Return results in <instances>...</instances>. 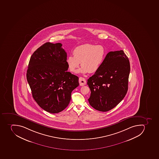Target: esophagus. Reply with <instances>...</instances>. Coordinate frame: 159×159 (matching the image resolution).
<instances>
[{
  "label": "esophagus",
  "instance_id": "obj_1",
  "mask_svg": "<svg viewBox=\"0 0 159 159\" xmlns=\"http://www.w3.org/2000/svg\"><path fill=\"white\" fill-rule=\"evenodd\" d=\"M79 83H80V85L81 86H84L85 85L87 84V81L85 80V79L82 77H80L79 78Z\"/></svg>",
  "mask_w": 159,
  "mask_h": 159
}]
</instances>
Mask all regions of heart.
I'll list each match as a JSON object with an SVG mask.
<instances>
[{
    "mask_svg": "<svg viewBox=\"0 0 159 159\" xmlns=\"http://www.w3.org/2000/svg\"><path fill=\"white\" fill-rule=\"evenodd\" d=\"M74 55L66 59L68 69L71 72H76L81 62V68L78 72L86 74L95 73L100 69L105 58L106 51L101 45L85 44L74 49Z\"/></svg>",
    "mask_w": 159,
    "mask_h": 159,
    "instance_id": "obj_1",
    "label": "heart"
}]
</instances>
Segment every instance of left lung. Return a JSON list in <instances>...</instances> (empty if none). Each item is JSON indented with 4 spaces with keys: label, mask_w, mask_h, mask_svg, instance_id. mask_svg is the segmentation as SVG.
Segmentation results:
<instances>
[{
    "label": "left lung",
    "mask_w": 159,
    "mask_h": 159,
    "mask_svg": "<svg viewBox=\"0 0 159 159\" xmlns=\"http://www.w3.org/2000/svg\"><path fill=\"white\" fill-rule=\"evenodd\" d=\"M130 70L129 61L123 50L109 52L100 69L88 80L90 105L102 112L117 105L128 90Z\"/></svg>",
    "instance_id": "obj_1"
}]
</instances>
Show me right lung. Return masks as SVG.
Instances as JSON below:
<instances>
[{
	"label": "right lung",
	"instance_id": "obj_1",
	"mask_svg": "<svg viewBox=\"0 0 159 159\" xmlns=\"http://www.w3.org/2000/svg\"><path fill=\"white\" fill-rule=\"evenodd\" d=\"M61 43L47 42L31 56L27 79L32 96L39 106L51 113L66 109L79 78L67 71V53Z\"/></svg>",
	"mask_w": 159,
	"mask_h": 159
}]
</instances>
